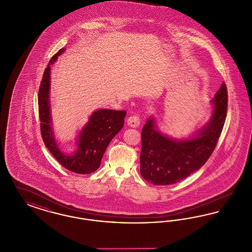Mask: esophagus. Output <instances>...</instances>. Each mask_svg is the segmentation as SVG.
<instances>
[{"instance_id":"1","label":"esophagus","mask_w":252,"mask_h":252,"mask_svg":"<svg viewBox=\"0 0 252 252\" xmlns=\"http://www.w3.org/2000/svg\"><path fill=\"white\" fill-rule=\"evenodd\" d=\"M140 123H141V120H140V117H139L138 115H133V116H130V117L127 119V125H128L129 126H131V127H137V126H140Z\"/></svg>"}]
</instances>
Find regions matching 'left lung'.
<instances>
[{"mask_svg": "<svg viewBox=\"0 0 252 252\" xmlns=\"http://www.w3.org/2000/svg\"><path fill=\"white\" fill-rule=\"evenodd\" d=\"M209 121L192 135L177 139L160 131L150 116L142 132L141 175L154 185H170L186 179L202 167L214 152L223 129L228 92L222 83L215 97Z\"/></svg>", "mask_w": 252, "mask_h": 252, "instance_id": "8db88e82", "label": "left lung"}]
</instances>
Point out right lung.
<instances>
[{"label":"right lung","instance_id":"obj_1","mask_svg":"<svg viewBox=\"0 0 252 252\" xmlns=\"http://www.w3.org/2000/svg\"><path fill=\"white\" fill-rule=\"evenodd\" d=\"M65 48L51 59L45 69L38 91V113L41 136L45 146L62 166L76 174H91L100 167L101 159L113 137L124 126L126 111L99 108L92 113L89 121L78 132L74 149L66 153L60 149L53 127L50 103L51 65Z\"/></svg>","mask_w":252,"mask_h":252}]
</instances>
